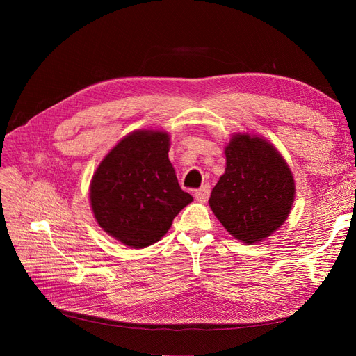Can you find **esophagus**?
<instances>
[{"label": "esophagus", "instance_id": "esophagus-1", "mask_svg": "<svg viewBox=\"0 0 356 356\" xmlns=\"http://www.w3.org/2000/svg\"><path fill=\"white\" fill-rule=\"evenodd\" d=\"M209 193H211L209 184H204L203 187H200L199 190L195 191V197H196L199 202H207L208 197H209Z\"/></svg>", "mask_w": 356, "mask_h": 356}]
</instances>
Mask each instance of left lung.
I'll return each instance as SVG.
<instances>
[{
  "label": "left lung",
  "mask_w": 356,
  "mask_h": 356,
  "mask_svg": "<svg viewBox=\"0 0 356 356\" xmlns=\"http://www.w3.org/2000/svg\"><path fill=\"white\" fill-rule=\"evenodd\" d=\"M294 193L293 174L272 144L234 135L225 147V174L212 188L209 207L236 239L255 243L285 222Z\"/></svg>",
  "instance_id": "left-lung-1"
}]
</instances>
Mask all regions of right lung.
<instances>
[{"instance_id": "right-lung-1", "label": "right lung", "mask_w": 356, "mask_h": 356, "mask_svg": "<svg viewBox=\"0 0 356 356\" xmlns=\"http://www.w3.org/2000/svg\"><path fill=\"white\" fill-rule=\"evenodd\" d=\"M169 135L136 131L105 156L90 184L95 218L113 238L145 248L168 233L193 197L178 184L169 157Z\"/></svg>"}]
</instances>
